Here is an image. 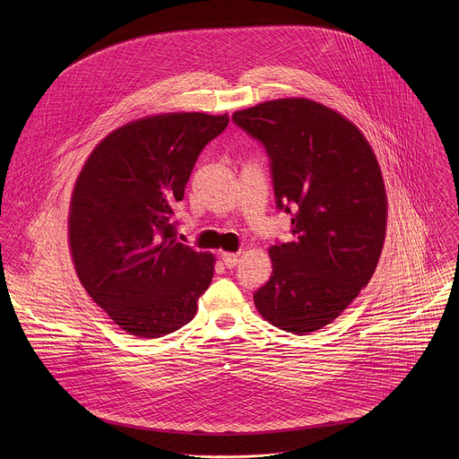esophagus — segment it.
I'll list each match as a JSON object with an SVG mask.
<instances>
[{"mask_svg": "<svg viewBox=\"0 0 459 459\" xmlns=\"http://www.w3.org/2000/svg\"><path fill=\"white\" fill-rule=\"evenodd\" d=\"M221 260L228 268H233L238 263V255H235V253H222Z\"/></svg>", "mask_w": 459, "mask_h": 459, "instance_id": "34e87169", "label": "esophagus"}]
</instances>
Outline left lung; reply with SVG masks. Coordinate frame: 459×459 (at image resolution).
Listing matches in <instances>:
<instances>
[{
	"mask_svg": "<svg viewBox=\"0 0 459 459\" xmlns=\"http://www.w3.org/2000/svg\"><path fill=\"white\" fill-rule=\"evenodd\" d=\"M272 159L277 208L293 242L272 246V275L255 293L263 320L299 335L332 324L373 277L387 231V193L360 129L311 99L233 113Z\"/></svg>",
	"mask_w": 459,
	"mask_h": 459,
	"instance_id": "obj_1",
	"label": "left lung"
}]
</instances>
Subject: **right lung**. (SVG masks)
Returning <instances> with one entry per match:
<instances>
[{
  "label": "right lung",
  "instance_id": "obj_1",
  "mask_svg": "<svg viewBox=\"0 0 459 459\" xmlns=\"http://www.w3.org/2000/svg\"><path fill=\"white\" fill-rule=\"evenodd\" d=\"M228 115L166 113L129 122L88 155L70 197L75 273L108 316L135 337L187 325L213 277L215 256L177 240L173 206L197 155Z\"/></svg>",
  "mask_w": 459,
  "mask_h": 459
}]
</instances>
